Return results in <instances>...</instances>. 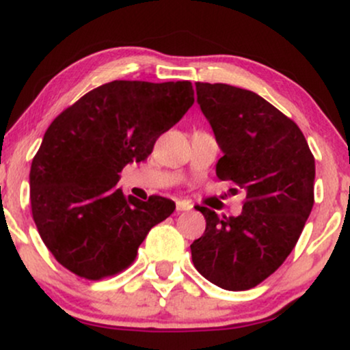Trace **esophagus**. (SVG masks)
Wrapping results in <instances>:
<instances>
[{"label":"esophagus","instance_id":"obj_1","mask_svg":"<svg viewBox=\"0 0 350 350\" xmlns=\"http://www.w3.org/2000/svg\"><path fill=\"white\" fill-rule=\"evenodd\" d=\"M192 204L187 202V200H176V211L183 212V211H191Z\"/></svg>","mask_w":350,"mask_h":350}]
</instances>
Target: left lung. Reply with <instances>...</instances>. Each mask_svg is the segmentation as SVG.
I'll return each instance as SVG.
<instances>
[{
    "label": "left lung",
    "mask_w": 350,
    "mask_h": 350,
    "mask_svg": "<svg viewBox=\"0 0 350 350\" xmlns=\"http://www.w3.org/2000/svg\"><path fill=\"white\" fill-rule=\"evenodd\" d=\"M196 92L224 152L217 178L235 183L245 202L239 217L198 206L206 232L191 245L192 262L224 290H250L298 242L314 204V156L298 124L255 92L202 82Z\"/></svg>",
    "instance_id": "obj_1"
}]
</instances>
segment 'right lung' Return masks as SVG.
<instances>
[{"label": "right lung", "instance_id": "obj_1", "mask_svg": "<svg viewBox=\"0 0 350 350\" xmlns=\"http://www.w3.org/2000/svg\"><path fill=\"white\" fill-rule=\"evenodd\" d=\"M192 103L187 80H113L51 123L31 164V208L62 267L87 280L116 275L133 262L148 232L174 212L171 199L144 202L115 186L118 172L144 161Z\"/></svg>", "mask_w": 350, "mask_h": 350}]
</instances>
